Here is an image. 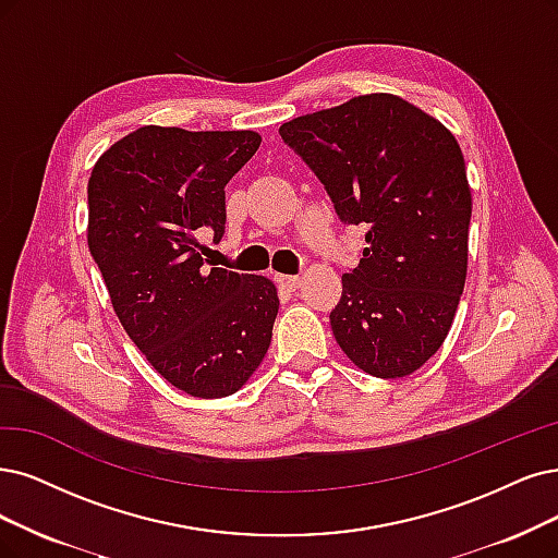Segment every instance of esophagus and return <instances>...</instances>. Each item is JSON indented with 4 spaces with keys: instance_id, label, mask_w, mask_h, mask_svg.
I'll return each instance as SVG.
<instances>
[{
    "instance_id": "obj_1",
    "label": "esophagus",
    "mask_w": 558,
    "mask_h": 558,
    "mask_svg": "<svg viewBox=\"0 0 558 558\" xmlns=\"http://www.w3.org/2000/svg\"><path fill=\"white\" fill-rule=\"evenodd\" d=\"M278 282L282 287H287V290H296V287L301 284V278L299 276H278Z\"/></svg>"
}]
</instances>
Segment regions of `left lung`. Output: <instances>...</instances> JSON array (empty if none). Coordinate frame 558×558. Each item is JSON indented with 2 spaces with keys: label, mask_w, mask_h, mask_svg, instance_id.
Listing matches in <instances>:
<instances>
[{
  "label": "left lung",
  "mask_w": 558,
  "mask_h": 558,
  "mask_svg": "<svg viewBox=\"0 0 558 558\" xmlns=\"http://www.w3.org/2000/svg\"><path fill=\"white\" fill-rule=\"evenodd\" d=\"M280 135L340 220L367 227L331 313L340 349L379 379L416 373L444 344L466 280L471 189L456 135L393 94L284 121Z\"/></svg>",
  "instance_id": "8db88e82"
}]
</instances>
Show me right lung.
<instances>
[{
	"label": "right lung",
	"mask_w": 558,
	"mask_h": 558,
	"mask_svg": "<svg viewBox=\"0 0 558 558\" xmlns=\"http://www.w3.org/2000/svg\"><path fill=\"white\" fill-rule=\"evenodd\" d=\"M255 131L142 126L96 160L87 243L123 331L193 398H225L264 361L278 315L266 276L204 268L199 232H225V185L259 149Z\"/></svg>",
	"instance_id": "obj_1"
}]
</instances>
